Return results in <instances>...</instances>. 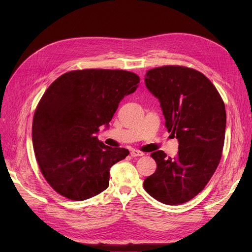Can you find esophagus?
I'll return each instance as SVG.
<instances>
[{
	"mask_svg": "<svg viewBox=\"0 0 252 252\" xmlns=\"http://www.w3.org/2000/svg\"><path fill=\"white\" fill-rule=\"evenodd\" d=\"M130 155L133 156V157H135V156H143L144 155V153L143 152H141V151H139V150H131L130 151Z\"/></svg>",
	"mask_w": 252,
	"mask_h": 252,
	"instance_id": "34e87169",
	"label": "esophagus"
}]
</instances>
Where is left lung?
I'll use <instances>...</instances> for the list:
<instances>
[{
	"label": "left lung",
	"instance_id": "left-lung-1",
	"mask_svg": "<svg viewBox=\"0 0 252 252\" xmlns=\"http://www.w3.org/2000/svg\"><path fill=\"white\" fill-rule=\"evenodd\" d=\"M145 85L159 101L179 151L175 158L161 150L151 154L157 168L145 179L144 189L162 203H185L203 190L220 163L227 122L224 104L204 74L184 66L150 69Z\"/></svg>",
	"mask_w": 252,
	"mask_h": 252
}]
</instances>
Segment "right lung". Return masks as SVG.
Listing matches in <instances>:
<instances>
[{
  "label": "right lung",
  "mask_w": 252,
  "mask_h": 252,
  "mask_svg": "<svg viewBox=\"0 0 252 252\" xmlns=\"http://www.w3.org/2000/svg\"><path fill=\"white\" fill-rule=\"evenodd\" d=\"M139 82L130 71L84 69L62 74L45 92L33 116L32 143L42 174L57 193L83 201L108 188L111 166L129 152L106 146L96 135Z\"/></svg>",
  "instance_id": "obj_1"
}]
</instances>
